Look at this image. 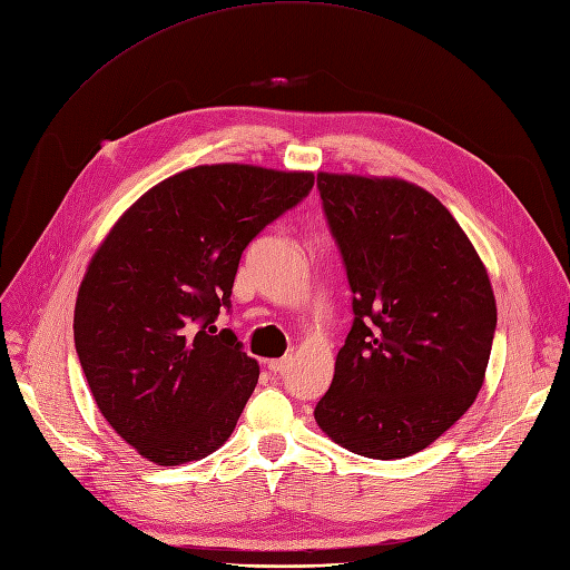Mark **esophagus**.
<instances>
[{"label":"esophagus","mask_w":570,"mask_h":570,"mask_svg":"<svg viewBox=\"0 0 570 570\" xmlns=\"http://www.w3.org/2000/svg\"><path fill=\"white\" fill-rule=\"evenodd\" d=\"M289 357H281V360H271L268 362V371L276 373V375H283L287 368H289Z\"/></svg>","instance_id":"34e87169"}]
</instances>
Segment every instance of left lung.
Instances as JSON below:
<instances>
[{
  "label": "left lung",
  "mask_w": 570,
  "mask_h": 570,
  "mask_svg": "<svg viewBox=\"0 0 570 570\" xmlns=\"http://www.w3.org/2000/svg\"><path fill=\"white\" fill-rule=\"evenodd\" d=\"M352 292V330L315 422L345 450L403 459L475 401L497 299L452 213L415 183L317 174Z\"/></svg>",
  "instance_id": "obj_1"
}]
</instances>
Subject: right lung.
<instances>
[{
    "instance_id": "1",
    "label": "right lung",
    "mask_w": 570,
    "mask_h": 570,
    "mask_svg": "<svg viewBox=\"0 0 570 570\" xmlns=\"http://www.w3.org/2000/svg\"><path fill=\"white\" fill-rule=\"evenodd\" d=\"M313 183L253 165L185 169L101 240L78 287L76 352L97 409L148 462H197L232 436L259 366L213 322L248 243Z\"/></svg>"
}]
</instances>
